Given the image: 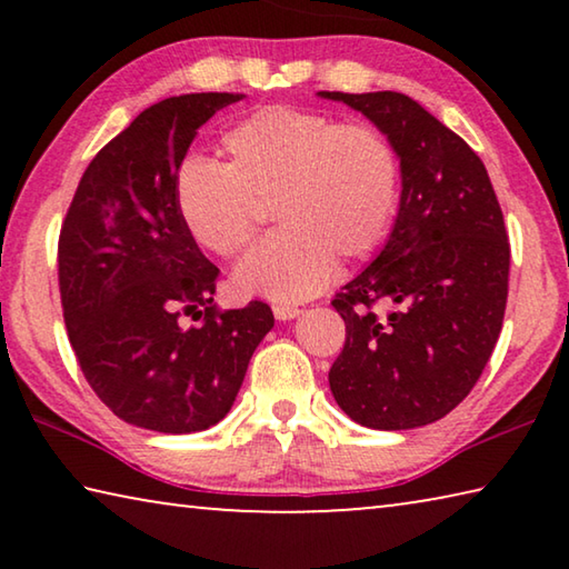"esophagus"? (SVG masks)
Masks as SVG:
<instances>
[{
    "mask_svg": "<svg viewBox=\"0 0 569 569\" xmlns=\"http://www.w3.org/2000/svg\"><path fill=\"white\" fill-rule=\"evenodd\" d=\"M301 313V308L298 306H288V303H273V316L278 321H291L296 316Z\"/></svg>",
    "mask_w": 569,
    "mask_h": 569,
    "instance_id": "obj_1",
    "label": "esophagus"
}]
</instances>
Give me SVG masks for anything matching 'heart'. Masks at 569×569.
Instances as JSON below:
<instances>
[{"label": "heart", "instance_id": "obj_1", "mask_svg": "<svg viewBox=\"0 0 569 569\" xmlns=\"http://www.w3.org/2000/svg\"><path fill=\"white\" fill-rule=\"evenodd\" d=\"M226 162L190 158L176 178L188 236L220 258L256 238L261 208L281 228L250 250L236 281L273 301H303L329 281L333 261L369 256L389 233L401 162L377 124L336 122L296 108H263L223 134Z\"/></svg>", "mask_w": 569, "mask_h": 569}]
</instances>
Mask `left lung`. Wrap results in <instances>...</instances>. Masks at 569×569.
Returning a JSON list of instances; mask_svg holds the SVG:
<instances>
[{"label": "left lung", "instance_id": "8db88e82", "mask_svg": "<svg viewBox=\"0 0 569 569\" xmlns=\"http://www.w3.org/2000/svg\"><path fill=\"white\" fill-rule=\"evenodd\" d=\"M389 134L401 198L387 246L341 288L346 343L333 399L369 429L431 423L461 403L502 331L509 240L485 162L401 92H319ZM391 305L387 317L372 306Z\"/></svg>", "mask_w": 569, "mask_h": 569}]
</instances>
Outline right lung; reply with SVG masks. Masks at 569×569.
Returning <instances> with one entry per match:
<instances>
[{"mask_svg": "<svg viewBox=\"0 0 569 569\" xmlns=\"http://www.w3.org/2000/svg\"><path fill=\"white\" fill-rule=\"evenodd\" d=\"M238 100L196 92L142 110L92 158L60 230L62 311L77 361L104 407L140 429L213 427L273 329L263 301L218 311L220 271L176 208V178L198 128Z\"/></svg>", "mask_w": 569, "mask_h": 569, "instance_id": "1", "label": "right lung"}]
</instances>
